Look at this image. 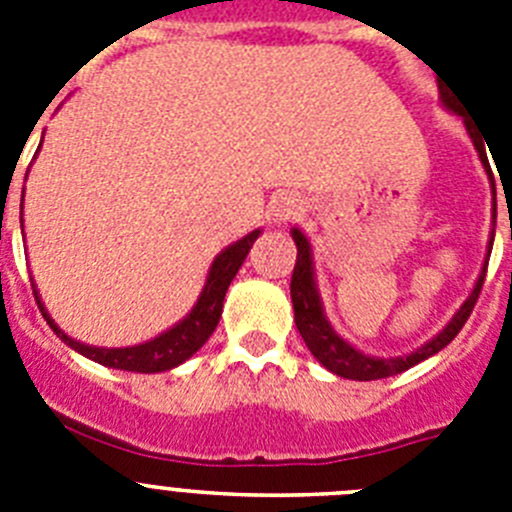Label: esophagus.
Listing matches in <instances>:
<instances>
[{
  "mask_svg": "<svg viewBox=\"0 0 512 512\" xmlns=\"http://www.w3.org/2000/svg\"><path fill=\"white\" fill-rule=\"evenodd\" d=\"M300 212H302L300 202L292 200V197H282V200L274 205V220H277V223H287V220H295Z\"/></svg>",
  "mask_w": 512,
  "mask_h": 512,
  "instance_id": "obj_1",
  "label": "esophagus"
}]
</instances>
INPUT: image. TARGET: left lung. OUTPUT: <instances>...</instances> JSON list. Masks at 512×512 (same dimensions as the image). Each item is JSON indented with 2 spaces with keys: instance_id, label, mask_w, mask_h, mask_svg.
Instances as JSON below:
<instances>
[{
  "instance_id": "8db88e82",
  "label": "left lung",
  "mask_w": 512,
  "mask_h": 512,
  "mask_svg": "<svg viewBox=\"0 0 512 512\" xmlns=\"http://www.w3.org/2000/svg\"><path fill=\"white\" fill-rule=\"evenodd\" d=\"M441 102L446 110H451L454 115H461L459 104H456L454 97H449V92H441ZM467 125V133L472 138L474 148L479 153V161L485 166L487 176H490V187L492 194H495V179H492L490 171V161H487L485 146H482V140L472 133V125L464 120ZM495 217V215H492ZM292 241L297 243V264L295 271H292V284H289V295H292V307H295V323L297 330H300L302 341L307 343L310 348V354L320 361V364L328 369V372L338 374L343 379H356V382H372V379H384V377H395V374L405 372L410 366L420 364L428 356L438 354L441 348L449 346L451 341L456 338L467 318L472 315L474 305H477V297L482 292V284H485V274H487V264H490V253H492V241H495V228L490 233V243H487V256L485 264H482V271H479L477 282H474V289L469 292V297L464 300V305L454 312V318L446 323V328L441 333L431 338V341H425L423 346L410 351V354L402 356H369L359 348H354L346 338H341L336 333V328L330 325V320L325 318L323 310V300H320L318 284H315V264H312V246L307 241V235L302 233L300 228H292Z\"/></svg>"
}]
</instances>
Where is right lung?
<instances>
[{
    "instance_id": "obj_1",
    "label": "right lung",
    "mask_w": 512,
    "mask_h": 512,
    "mask_svg": "<svg viewBox=\"0 0 512 512\" xmlns=\"http://www.w3.org/2000/svg\"><path fill=\"white\" fill-rule=\"evenodd\" d=\"M259 235L261 230H253V233L243 235L241 241L230 243L225 251L217 253L210 271H207L205 287H202L200 297H197L192 310H189L179 323L171 325L169 330L158 333V336L151 338V341L138 343V346L102 348V346H89V343L74 341L69 333H63V330L58 328L56 320L51 318V312L45 310L43 300H40L38 295V287L33 284L35 300H38L40 312H43V318L48 320V325L53 328V333H56L66 346L79 351L81 356H87V359L97 361V364L102 366H110V369H120V372H140V374L169 372V369H174V366L184 364L189 356L197 354V351L207 343V338L212 336V330L217 328L220 315H223L225 292H228L230 282H233V277L238 274L241 264L246 261L248 251H251L253 241H256Z\"/></svg>"
}]
</instances>
